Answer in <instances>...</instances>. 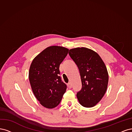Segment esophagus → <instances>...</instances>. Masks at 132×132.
Here are the masks:
<instances>
[{"mask_svg":"<svg viewBox=\"0 0 132 132\" xmlns=\"http://www.w3.org/2000/svg\"><path fill=\"white\" fill-rule=\"evenodd\" d=\"M67 87L69 89H71L72 88V84L70 82L69 83H67Z\"/></svg>","mask_w":132,"mask_h":132,"instance_id":"obj_1","label":"esophagus"}]
</instances>
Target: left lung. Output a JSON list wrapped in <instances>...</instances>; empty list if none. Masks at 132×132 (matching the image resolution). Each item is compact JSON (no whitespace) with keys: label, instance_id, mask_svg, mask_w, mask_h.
I'll use <instances>...</instances> for the list:
<instances>
[{"label":"left lung","instance_id":"left-lung-1","mask_svg":"<svg viewBox=\"0 0 132 132\" xmlns=\"http://www.w3.org/2000/svg\"><path fill=\"white\" fill-rule=\"evenodd\" d=\"M69 55L77 65L82 87L77 93L80 104L86 108L95 106L107 90L109 75L100 56L87 48H76L69 50Z\"/></svg>","mask_w":132,"mask_h":132}]
</instances>
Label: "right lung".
Wrapping results in <instances>:
<instances>
[{
    "mask_svg": "<svg viewBox=\"0 0 132 132\" xmlns=\"http://www.w3.org/2000/svg\"><path fill=\"white\" fill-rule=\"evenodd\" d=\"M69 52L59 46L46 48L33 59L29 80L37 99L44 107L53 109L60 104L67 86L60 76L59 67Z\"/></svg>",
    "mask_w": 132,
    "mask_h": 132,
    "instance_id": "add662e5",
    "label": "right lung"
}]
</instances>
